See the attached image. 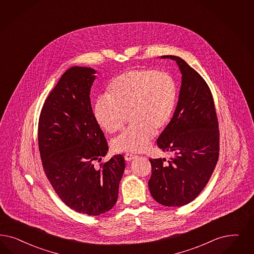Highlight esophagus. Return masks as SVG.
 <instances>
[{"label":"esophagus","instance_id":"1","mask_svg":"<svg viewBox=\"0 0 254 254\" xmlns=\"http://www.w3.org/2000/svg\"><path fill=\"white\" fill-rule=\"evenodd\" d=\"M135 158H136V156L133 155V154H126V155H125V159H126L127 161H130V160L134 159Z\"/></svg>","mask_w":254,"mask_h":254}]
</instances>
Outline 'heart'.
Segmentation results:
<instances>
[{
  "mask_svg": "<svg viewBox=\"0 0 254 254\" xmlns=\"http://www.w3.org/2000/svg\"><path fill=\"white\" fill-rule=\"evenodd\" d=\"M106 96H99L94 106L96 122L114 134L124 128L128 114L131 126L112 146L115 152L138 153L147 149L154 133L162 131L171 121L177 86L166 72L129 70L109 82Z\"/></svg>",
  "mask_w": 254,
  "mask_h": 254,
  "instance_id": "heart-1",
  "label": "heart"
}]
</instances>
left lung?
Wrapping results in <instances>:
<instances>
[{
  "mask_svg": "<svg viewBox=\"0 0 254 254\" xmlns=\"http://www.w3.org/2000/svg\"><path fill=\"white\" fill-rule=\"evenodd\" d=\"M175 60L182 73L179 99L172 120L157 144L165 158L149 159L152 197L165 206H183L192 201L208 183L219 159V122L212 93L205 80L180 57Z\"/></svg>",
  "mask_w": 254,
  "mask_h": 254,
  "instance_id": "8db88e82",
  "label": "left lung"
}]
</instances>
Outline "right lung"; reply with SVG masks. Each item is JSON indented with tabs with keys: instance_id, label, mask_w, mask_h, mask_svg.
Here are the masks:
<instances>
[{
	"instance_id": "1",
	"label": "right lung",
	"mask_w": 254,
	"mask_h": 254,
	"mask_svg": "<svg viewBox=\"0 0 254 254\" xmlns=\"http://www.w3.org/2000/svg\"><path fill=\"white\" fill-rule=\"evenodd\" d=\"M96 70H66L47 97L38 122V147L45 175L71 209L98 216L117 201L125 158L115 155L96 166L108 152L104 133L90 100Z\"/></svg>"
}]
</instances>
